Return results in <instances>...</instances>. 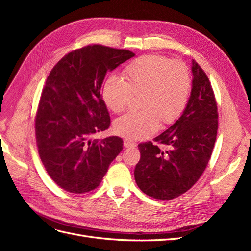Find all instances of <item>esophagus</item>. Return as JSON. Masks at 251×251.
<instances>
[{"mask_svg":"<svg viewBox=\"0 0 251 251\" xmlns=\"http://www.w3.org/2000/svg\"><path fill=\"white\" fill-rule=\"evenodd\" d=\"M124 147H125V148H135V147H136V143H135L134 141L130 140V139L126 138V139L124 140Z\"/></svg>","mask_w":251,"mask_h":251,"instance_id":"obj_1","label":"esophagus"}]
</instances>
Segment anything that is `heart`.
Instances as JSON below:
<instances>
[{
    "instance_id": "obj_1",
    "label": "heart",
    "mask_w": 251,
    "mask_h": 251,
    "mask_svg": "<svg viewBox=\"0 0 251 251\" xmlns=\"http://www.w3.org/2000/svg\"><path fill=\"white\" fill-rule=\"evenodd\" d=\"M126 80L116 75L104 79L101 96L114 113L123 112L134 95H140L139 111L128 112L115 120V131L136 140L155 133L160 121L175 123L183 113L192 89L188 67L181 60L160 55H146L136 59L126 71Z\"/></svg>"
}]
</instances>
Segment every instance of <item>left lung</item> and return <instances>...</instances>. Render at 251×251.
Listing matches in <instances>:
<instances>
[{"instance_id": "8db88e82", "label": "left lung", "mask_w": 251, "mask_h": 251, "mask_svg": "<svg viewBox=\"0 0 251 251\" xmlns=\"http://www.w3.org/2000/svg\"><path fill=\"white\" fill-rule=\"evenodd\" d=\"M192 73L191 96L180 118L157 136V144H138L140 160L134 171L135 181L144 194L158 200H172L192 188L206 169L216 142L214 91L194 59Z\"/></svg>"}]
</instances>
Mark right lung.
I'll use <instances>...</instances> for the list:
<instances>
[{"instance_id":"1","label":"right lung","mask_w":251,"mask_h":251,"mask_svg":"<svg viewBox=\"0 0 251 251\" xmlns=\"http://www.w3.org/2000/svg\"><path fill=\"white\" fill-rule=\"evenodd\" d=\"M134 55L89 45L68 53L47 77L35 116L36 144L48 175L65 191H93L123 150L117 136L92 137L111 124L100 94L105 74Z\"/></svg>"}]
</instances>
